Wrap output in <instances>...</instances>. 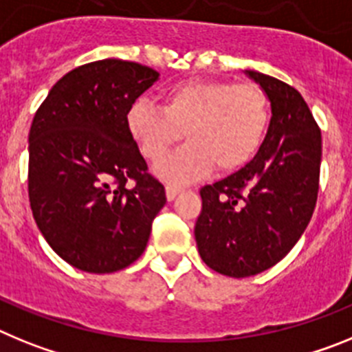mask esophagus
<instances>
[{"label": "esophagus", "mask_w": 352, "mask_h": 352, "mask_svg": "<svg viewBox=\"0 0 352 352\" xmlns=\"http://www.w3.org/2000/svg\"><path fill=\"white\" fill-rule=\"evenodd\" d=\"M178 194H179L178 186H173V185L166 186V195H167V199H169V201H173V199L176 197Z\"/></svg>", "instance_id": "esophagus-1"}]
</instances>
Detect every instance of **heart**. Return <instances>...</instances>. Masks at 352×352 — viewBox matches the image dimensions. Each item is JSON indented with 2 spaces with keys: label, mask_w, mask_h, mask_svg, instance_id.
Returning a JSON list of instances; mask_svg holds the SVG:
<instances>
[{
  "label": "heart",
  "mask_w": 352,
  "mask_h": 352,
  "mask_svg": "<svg viewBox=\"0 0 352 352\" xmlns=\"http://www.w3.org/2000/svg\"><path fill=\"white\" fill-rule=\"evenodd\" d=\"M270 125V104L256 84L186 80L166 89L162 109L139 98L126 113V126L141 153L158 162L183 138L188 144L162 160V179L182 185L211 170L232 173L247 166Z\"/></svg>",
  "instance_id": "b5f03b06"
}]
</instances>
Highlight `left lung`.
<instances>
[{
	"instance_id": "8db88e82",
	"label": "left lung",
	"mask_w": 352,
	"mask_h": 352,
	"mask_svg": "<svg viewBox=\"0 0 352 352\" xmlns=\"http://www.w3.org/2000/svg\"><path fill=\"white\" fill-rule=\"evenodd\" d=\"M245 74L272 102L268 133L247 166L201 188L194 229L201 259L234 278L272 268L298 243L316 208L322 153L300 91L261 72Z\"/></svg>"
}]
</instances>
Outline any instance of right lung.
Segmentation results:
<instances>
[{
	"label": "right lung",
	"instance_id": "1",
	"mask_svg": "<svg viewBox=\"0 0 352 352\" xmlns=\"http://www.w3.org/2000/svg\"><path fill=\"white\" fill-rule=\"evenodd\" d=\"M157 79L133 61H93L61 77L33 118V219L80 272L113 273L138 261L167 201L126 126L130 105Z\"/></svg>",
	"mask_w": 352,
	"mask_h": 352
}]
</instances>
